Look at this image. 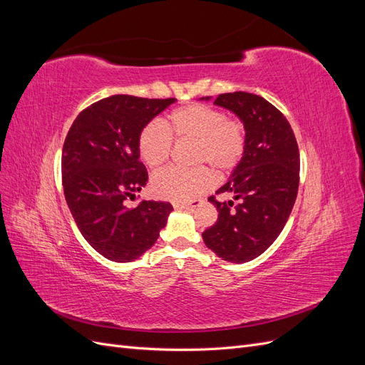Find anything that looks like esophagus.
<instances>
[{
    "label": "esophagus",
    "mask_w": 365,
    "mask_h": 365,
    "mask_svg": "<svg viewBox=\"0 0 365 365\" xmlns=\"http://www.w3.org/2000/svg\"><path fill=\"white\" fill-rule=\"evenodd\" d=\"M202 204L201 200H193L189 202H175L173 207L175 208H185V210H195L196 207H200Z\"/></svg>",
    "instance_id": "obj_1"
}]
</instances>
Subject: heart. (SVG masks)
Returning <instances> with one entry per match:
<instances>
[{"instance_id": "b5f03b06", "label": "heart", "mask_w": 365, "mask_h": 365, "mask_svg": "<svg viewBox=\"0 0 365 365\" xmlns=\"http://www.w3.org/2000/svg\"><path fill=\"white\" fill-rule=\"evenodd\" d=\"M158 125H148L138 135V152L149 168H160L168 161L170 140L192 141L193 164L207 163L219 173L237 168L245 152V129L237 120L225 118L219 109L205 105H189L175 109ZM215 184V173L208 168L193 170L164 169L153 175L150 189L157 197L173 202L192 201Z\"/></svg>"}]
</instances>
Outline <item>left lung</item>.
I'll use <instances>...</instances> for the list:
<instances>
[{"label":"left lung","mask_w":365,"mask_h":365,"mask_svg":"<svg viewBox=\"0 0 365 365\" xmlns=\"http://www.w3.org/2000/svg\"><path fill=\"white\" fill-rule=\"evenodd\" d=\"M215 105L228 109L244 125L245 152L216 192L233 195V200L219 202L208 197L219 216L202 239L222 260L245 263L272 245L292 212L300 181V152L289 121L263 97L227 93L217 96Z\"/></svg>","instance_id":"1"}]
</instances>
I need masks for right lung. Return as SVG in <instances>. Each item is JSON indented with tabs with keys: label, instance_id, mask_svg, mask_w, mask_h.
Here are the masks:
<instances>
[{
	"label": "right lung",
	"instance_id": "obj_1",
	"mask_svg": "<svg viewBox=\"0 0 365 365\" xmlns=\"http://www.w3.org/2000/svg\"><path fill=\"white\" fill-rule=\"evenodd\" d=\"M176 98L115 94L77 115L62 149L65 200L77 228L98 254L118 263L143 256L168 224L172 204L128 207L148 182L138 135Z\"/></svg>",
	"mask_w": 365,
	"mask_h": 365
}]
</instances>
